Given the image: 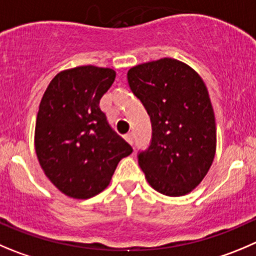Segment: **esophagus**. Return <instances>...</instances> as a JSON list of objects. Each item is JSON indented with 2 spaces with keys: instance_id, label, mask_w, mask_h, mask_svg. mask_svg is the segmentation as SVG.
<instances>
[{
  "instance_id": "34e87169",
  "label": "esophagus",
  "mask_w": 256,
  "mask_h": 256,
  "mask_svg": "<svg viewBox=\"0 0 256 256\" xmlns=\"http://www.w3.org/2000/svg\"><path fill=\"white\" fill-rule=\"evenodd\" d=\"M124 138H126V140L128 143H130V144H133V136H132V133H128V134H126V136H124Z\"/></svg>"
}]
</instances>
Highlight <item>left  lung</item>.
Wrapping results in <instances>:
<instances>
[{
    "label": "left lung",
    "mask_w": 256,
    "mask_h": 256,
    "mask_svg": "<svg viewBox=\"0 0 256 256\" xmlns=\"http://www.w3.org/2000/svg\"><path fill=\"white\" fill-rule=\"evenodd\" d=\"M130 90L152 123L150 147L138 154L148 184L166 196H184L208 174L216 152V123L198 74L171 58L128 70Z\"/></svg>",
    "instance_id": "left-lung-1"
}]
</instances>
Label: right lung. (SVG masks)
Here are the masks:
<instances>
[{"label":"right lung","instance_id":"obj_1","mask_svg":"<svg viewBox=\"0 0 256 256\" xmlns=\"http://www.w3.org/2000/svg\"><path fill=\"white\" fill-rule=\"evenodd\" d=\"M116 72L93 65L60 72L38 106L35 150L54 186L72 198H90L108 187L122 158L133 152L112 130L99 102Z\"/></svg>","mask_w":256,"mask_h":256}]
</instances>
